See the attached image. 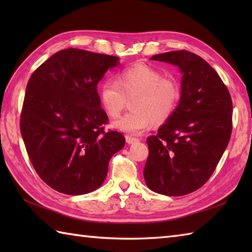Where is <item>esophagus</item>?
I'll return each instance as SVG.
<instances>
[{"instance_id": "obj_1", "label": "esophagus", "mask_w": 252, "mask_h": 252, "mask_svg": "<svg viewBox=\"0 0 252 252\" xmlns=\"http://www.w3.org/2000/svg\"><path fill=\"white\" fill-rule=\"evenodd\" d=\"M126 143L127 144H134V143H137L138 141V138H135V137H131V136H126Z\"/></svg>"}]
</instances>
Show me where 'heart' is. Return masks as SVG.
Here are the masks:
<instances>
[{
    "label": "heart",
    "mask_w": 252,
    "mask_h": 252,
    "mask_svg": "<svg viewBox=\"0 0 252 252\" xmlns=\"http://www.w3.org/2000/svg\"><path fill=\"white\" fill-rule=\"evenodd\" d=\"M132 99L131 111L112 123V127L130 135L147 130L153 121L162 123L172 116L181 98V87L173 78L146 63L122 69L117 81L106 80L99 88V100L106 115L119 117Z\"/></svg>",
    "instance_id": "b5f03b06"
}]
</instances>
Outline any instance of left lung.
Here are the masks:
<instances>
[{
  "instance_id": "8db88e82",
  "label": "left lung",
  "mask_w": 252,
  "mask_h": 252,
  "mask_svg": "<svg viewBox=\"0 0 252 252\" xmlns=\"http://www.w3.org/2000/svg\"><path fill=\"white\" fill-rule=\"evenodd\" d=\"M151 60L178 66L181 98L158 134L147 138L144 178L149 189L183 196L210 179L232 134L233 103L226 85L200 56L174 51Z\"/></svg>"
}]
</instances>
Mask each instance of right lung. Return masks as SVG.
<instances>
[{"label": "right lung", "mask_w": 252, "mask_h": 252, "mask_svg": "<svg viewBox=\"0 0 252 252\" xmlns=\"http://www.w3.org/2000/svg\"><path fill=\"white\" fill-rule=\"evenodd\" d=\"M116 56L79 49L55 53L35 69L27 84L20 132L30 161L45 183L63 194L97 189L109 160L126 138L105 132L97 83Z\"/></svg>", "instance_id": "1"}]
</instances>
